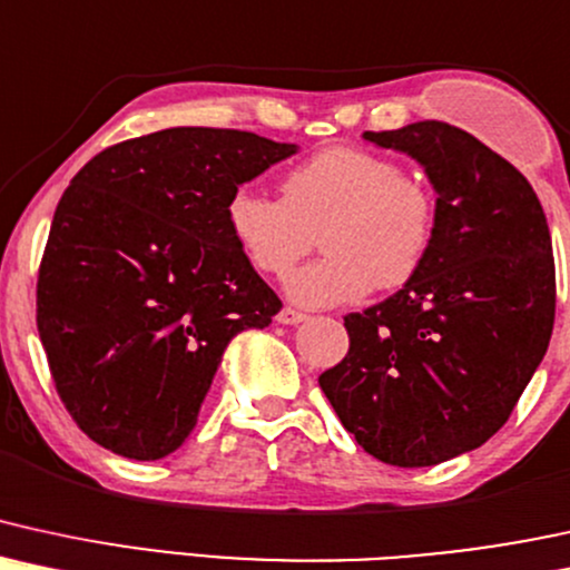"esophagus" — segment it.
Returning a JSON list of instances; mask_svg holds the SVG:
<instances>
[{"mask_svg":"<svg viewBox=\"0 0 570 570\" xmlns=\"http://www.w3.org/2000/svg\"><path fill=\"white\" fill-rule=\"evenodd\" d=\"M304 320H306V314L293 309V306H285V309L277 312V323L279 325H296V323H304Z\"/></svg>","mask_w":570,"mask_h":570,"instance_id":"34e87169","label":"esophagus"}]
</instances>
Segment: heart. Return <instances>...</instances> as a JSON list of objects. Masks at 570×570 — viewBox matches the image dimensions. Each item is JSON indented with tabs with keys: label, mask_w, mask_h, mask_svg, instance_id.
<instances>
[{
	"label": "heart",
	"mask_w": 570,
	"mask_h": 570,
	"mask_svg": "<svg viewBox=\"0 0 570 570\" xmlns=\"http://www.w3.org/2000/svg\"><path fill=\"white\" fill-rule=\"evenodd\" d=\"M279 191L269 197L237 186L224 218L247 264L269 277L291 272L323 234L327 256L285 279V293L301 306H344L376 285H405L432 247L434 194L384 154L325 149L291 167Z\"/></svg>",
	"instance_id": "b5f03b06"
}]
</instances>
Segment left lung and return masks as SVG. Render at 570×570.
Returning a JSON list of instances; mask_svg holds the SVG:
<instances>
[{
  "mask_svg": "<svg viewBox=\"0 0 570 570\" xmlns=\"http://www.w3.org/2000/svg\"><path fill=\"white\" fill-rule=\"evenodd\" d=\"M363 138L424 165L438 224L394 296L346 314L350 352L320 386L371 456L432 466L507 424L550 346V226L523 173L461 127L424 119Z\"/></svg>",
  "mask_w": 570,
  "mask_h": 570,
  "instance_id": "obj_1",
  "label": "left lung"
}]
</instances>
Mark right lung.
Wrapping results in <instances>:
<instances>
[{"label": "right lung", "mask_w": 570, "mask_h": 570, "mask_svg": "<svg viewBox=\"0 0 570 570\" xmlns=\"http://www.w3.org/2000/svg\"><path fill=\"white\" fill-rule=\"evenodd\" d=\"M296 154L256 132L170 127L71 178L37 279V327L77 426L125 459L173 453L226 344L283 301L226 229L229 194Z\"/></svg>", "instance_id": "obj_1"}]
</instances>
